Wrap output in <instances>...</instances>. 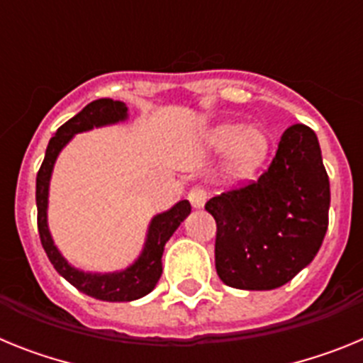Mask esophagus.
I'll return each instance as SVG.
<instances>
[{"label": "esophagus", "instance_id": "34e87169", "mask_svg": "<svg viewBox=\"0 0 363 363\" xmlns=\"http://www.w3.org/2000/svg\"><path fill=\"white\" fill-rule=\"evenodd\" d=\"M189 201H191V205L194 209H203L205 201H207V194H205L203 189L194 187L189 192Z\"/></svg>", "mask_w": 363, "mask_h": 363}]
</instances>
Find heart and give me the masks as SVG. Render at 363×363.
Wrapping results in <instances>:
<instances>
[{
	"label": "heart",
	"instance_id": "heart-1",
	"mask_svg": "<svg viewBox=\"0 0 363 363\" xmlns=\"http://www.w3.org/2000/svg\"><path fill=\"white\" fill-rule=\"evenodd\" d=\"M205 145L214 154H227L223 167L230 184L249 182L269 156L271 142L264 129L242 123H220L207 133Z\"/></svg>",
	"mask_w": 363,
	"mask_h": 363
}]
</instances>
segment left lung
<instances>
[{"label": "left lung", "instance_id": "obj_1", "mask_svg": "<svg viewBox=\"0 0 363 363\" xmlns=\"http://www.w3.org/2000/svg\"><path fill=\"white\" fill-rule=\"evenodd\" d=\"M329 205L318 138L307 125H293L258 182L205 203L218 227L220 280L243 291L278 289L293 280L322 247Z\"/></svg>", "mask_w": 363, "mask_h": 363}]
</instances>
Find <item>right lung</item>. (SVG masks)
<instances>
[{"mask_svg": "<svg viewBox=\"0 0 363 363\" xmlns=\"http://www.w3.org/2000/svg\"><path fill=\"white\" fill-rule=\"evenodd\" d=\"M127 120H129V107L123 101L101 98L89 104L76 116L63 123L50 138L36 178L38 230H40L41 245L49 256L50 264L76 289L82 291L86 296L104 301H133L149 294L156 287L163 272L162 256L165 243L174 234L179 223L191 214V203L187 200H179L171 209L154 214L147 227L142 252L138 255L133 264L120 271H83L70 264L57 249L49 229L50 178H52L57 156L76 134L89 133L92 129L108 127V125H116Z\"/></svg>", "mask_w": 363, "mask_h": 363, "instance_id": "1", "label": "right lung"}]
</instances>
